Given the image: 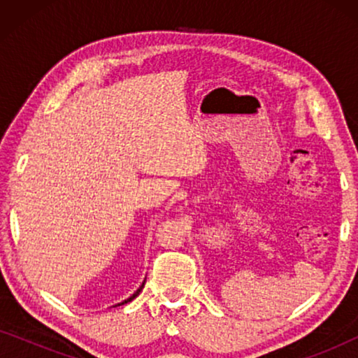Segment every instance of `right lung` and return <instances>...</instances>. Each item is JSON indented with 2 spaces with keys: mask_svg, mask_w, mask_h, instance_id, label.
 I'll list each match as a JSON object with an SVG mask.
<instances>
[{
  "mask_svg": "<svg viewBox=\"0 0 358 358\" xmlns=\"http://www.w3.org/2000/svg\"><path fill=\"white\" fill-rule=\"evenodd\" d=\"M143 285H145V283H143ZM143 285H141V287L138 288V290H136V292L134 293V295H131V296L129 298V300H125L124 303H129V301H131V300H134V298H136V296H138V293L141 292V288H143ZM124 303H120V305H124ZM117 306H119V305H117Z\"/></svg>",
  "mask_w": 358,
  "mask_h": 358,
  "instance_id": "add662e5",
  "label": "right lung"
}]
</instances>
